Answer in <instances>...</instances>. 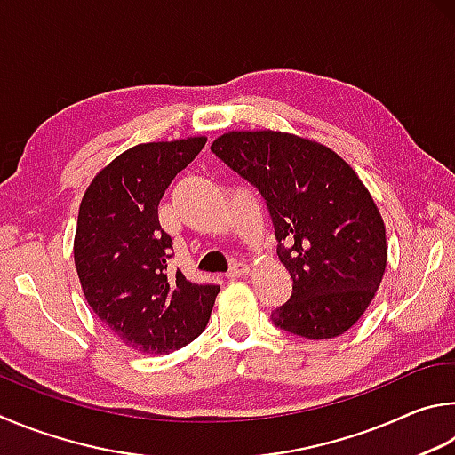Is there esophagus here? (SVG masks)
Segmentation results:
<instances>
[{
	"label": "esophagus",
	"instance_id": "esophagus-1",
	"mask_svg": "<svg viewBox=\"0 0 455 455\" xmlns=\"http://www.w3.org/2000/svg\"><path fill=\"white\" fill-rule=\"evenodd\" d=\"M250 274V266L243 264V261H234L232 266H229V272H228V277H232V280H235V277H242V275H248Z\"/></svg>",
	"mask_w": 455,
	"mask_h": 455
}]
</instances>
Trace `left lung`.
I'll return each mask as SVG.
<instances>
[{
	"label": "left lung",
	"mask_w": 455,
	"mask_h": 455,
	"mask_svg": "<svg viewBox=\"0 0 455 455\" xmlns=\"http://www.w3.org/2000/svg\"><path fill=\"white\" fill-rule=\"evenodd\" d=\"M267 205L291 298L272 322L293 336H341L371 304L386 272V228L357 173L336 151L291 133L229 132L212 143Z\"/></svg>",
	"instance_id": "8db88e82"
}]
</instances>
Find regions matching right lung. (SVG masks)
<instances>
[{"label": "right lung", "instance_id": "obj_1", "mask_svg": "<svg viewBox=\"0 0 455 455\" xmlns=\"http://www.w3.org/2000/svg\"><path fill=\"white\" fill-rule=\"evenodd\" d=\"M205 138L140 143L95 175L79 205L74 242L84 296L103 325L141 354H170L205 330L220 285L170 272L173 242L159 226L167 186Z\"/></svg>", "mask_w": 455, "mask_h": 455}]
</instances>
